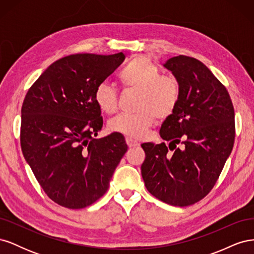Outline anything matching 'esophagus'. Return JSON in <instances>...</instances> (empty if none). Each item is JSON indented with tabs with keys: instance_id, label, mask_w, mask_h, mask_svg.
<instances>
[{
	"instance_id": "34e87169",
	"label": "esophagus",
	"mask_w": 254,
	"mask_h": 254,
	"mask_svg": "<svg viewBox=\"0 0 254 254\" xmlns=\"http://www.w3.org/2000/svg\"><path fill=\"white\" fill-rule=\"evenodd\" d=\"M126 143H127V145H128V147H136V146H139L140 145V143L137 142L136 140H133V139H131V137H126Z\"/></svg>"
}]
</instances>
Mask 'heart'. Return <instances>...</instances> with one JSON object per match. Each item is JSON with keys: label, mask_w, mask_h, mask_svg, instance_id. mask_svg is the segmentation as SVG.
Listing matches in <instances>:
<instances>
[{"label": "heart", "mask_w": 254, "mask_h": 254, "mask_svg": "<svg viewBox=\"0 0 254 254\" xmlns=\"http://www.w3.org/2000/svg\"><path fill=\"white\" fill-rule=\"evenodd\" d=\"M119 80L124 88L137 90L133 114H120L108 124L110 131L129 137H142L155 124L176 111L181 98V83L171 73H160L159 66L144 56H135L122 68ZM97 107L107 114L118 110V90L107 82L94 92Z\"/></svg>", "instance_id": "heart-1"}]
</instances>
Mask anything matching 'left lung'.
<instances>
[{"mask_svg":"<svg viewBox=\"0 0 254 254\" xmlns=\"http://www.w3.org/2000/svg\"><path fill=\"white\" fill-rule=\"evenodd\" d=\"M164 66L181 83L179 105L160 129L173 153L165 143L142 144L141 173L152 196L168 204L188 206L210 193L232 151L234 108L226 87L201 61L179 55Z\"/></svg>","mask_w":254,"mask_h":254,"instance_id":"1","label":"left lung"}]
</instances>
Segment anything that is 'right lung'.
<instances>
[{"mask_svg": "<svg viewBox=\"0 0 254 254\" xmlns=\"http://www.w3.org/2000/svg\"><path fill=\"white\" fill-rule=\"evenodd\" d=\"M124 59L123 53L64 57L25 95L20 131L23 156L44 193L61 206L82 209L98 200L127 151L121 133L94 139L103 127L95 89Z\"/></svg>", "mask_w": 254, "mask_h": 254, "instance_id": "right-lung-1", "label": "right lung"}]
</instances>
